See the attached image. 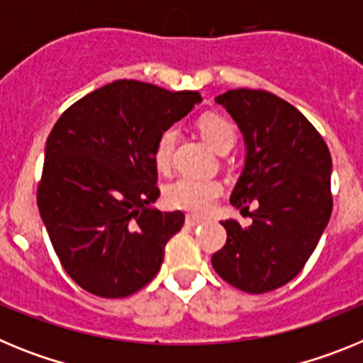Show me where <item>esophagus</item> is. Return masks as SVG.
<instances>
[{
    "mask_svg": "<svg viewBox=\"0 0 363 363\" xmlns=\"http://www.w3.org/2000/svg\"><path fill=\"white\" fill-rule=\"evenodd\" d=\"M201 218H198V216H192V214H189L187 218H185V223H187L189 227H196V225H200L201 223Z\"/></svg>",
    "mask_w": 363,
    "mask_h": 363,
    "instance_id": "34e87169",
    "label": "esophagus"
}]
</instances>
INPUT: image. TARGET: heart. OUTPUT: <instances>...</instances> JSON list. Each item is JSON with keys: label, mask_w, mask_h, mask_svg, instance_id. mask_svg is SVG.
I'll return each instance as SVG.
<instances>
[{"label": "heart", "mask_w": 363, "mask_h": 363, "mask_svg": "<svg viewBox=\"0 0 363 363\" xmlns=\"http://www.w3.org/2000/svg\"><path fill=\"white\" fill-rule=\"evenodd\" d=\"M201 136L218 154H227L236 145V129L229 120L218 114H207L198 121ZM178 133L167 129L160 134L154 147V163L160 171H169ZM221 184L216 179L191 178L182 176L165 189V201L171 207L194 214H205L213 209L214 201L220 198Z\"/></svg>", "instance_id": "heart-1"}]
</instances>
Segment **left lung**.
<instances>
[{"label":"left lung","mask_w":363,"mask_h":363,"mask_svg":"<svg viewBox=\"0 0 363 363\" xmlns=\"http://www.w3.org/2000/svg\"><path fill=\"white\" fill-rule=\"evenodd\" d=\"M216 104L243 133L245 167L230 203L252 223L221 221L227 242L211 262L236 289L269 293L303 269L329 223L331 152L311 121L277 94L236 89L216 96Z\"/></svg>","instance_id":"left-lung-1"}]
</instances>
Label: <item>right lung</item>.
<instances>
[{
	"label": "right lung",
	"instance_id": "obj_1",
	"mask_svg": "<svg viewBox=\"0 0 363 363\" xmlns=\"http://www.w3.org/2000/svg\"><path fill=\"white\" fill-rule=\"evenodd\" d=\"M200 92L118 79L70 105L45 147L38 207L70 278L91 294L125 298L162 267L182 211L162 213L154 147Z\"/></svg>",
	"mask_w": 363,
	"mask_h": 363
}]
</instances>
